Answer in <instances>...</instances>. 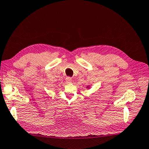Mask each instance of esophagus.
Instances as JSON below:
<instances>
[{
  "label": "esophagus",
  "instance_id": "obj_1",
  "mask_svg": "<svg viewBox=\"0 0 149 149\" xmlns=\"http://www.w3.org/2000/svg\"><path fill=\"white\" fill-rule=\"evenodd\" d=\"M65 80H66V82L67 83H71L72 81V79L71 77H67L66 78V79H65Z\"/></svg>",
  "mask_w": 149,
  "mask_h": 149
}]
</instances>
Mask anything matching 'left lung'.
I'll list each match as a JSON object with an SVG mask.
<instances>
[{"instance_id": "obj_1", "label": "left lung", "mask_w": 149, "mask_h": 149, "mask_svg": "<svg viewBox=\"0 0 149 149\" xmlns=\"http://www.w3.org/2000/svg\"><path fill=\"white\" fill-rule=\"evenodd\" d=\"M87 88H88V87H87Z\"/></svg>"}]
</instances>
